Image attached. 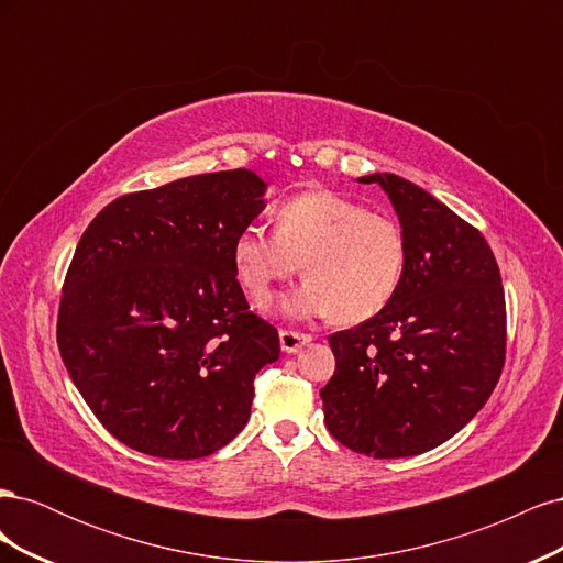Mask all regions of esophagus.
<instances>
[{"instance_id": "1", "label": "esophagus", "mask_w": 563, "mask_h": 563, "mask_svg": "<svg viewBox=\"0 0 563 563\" xmlns=\"http://www.w3.org/2000/svg\"><path fill=\"white\" fill-rule=\"evenodd\" d=\"M312 340V335L308 333H298V331H279V343H282V350L286 354H296L300 352L305 345H308Z\"/></svg>"}]
</instances>
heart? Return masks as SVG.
Wrapping results in <instances>:
<instances>
[{"mask_svg": "<svg viewBox=\"0 0 563 563\" xmlns=\"http://www.w3.org/2000/svg\"><path fill=\"white\" fill-rule=\"evenodd\" d=\"M272 223L275 234L246 228L232 242L234 275L258 308L298 269L305 284L284 302L291 317L360 323L395 296L406 246L391 218L350 197L310 190L279 203Z\"/></svg>", "mask_w": 563, "mask_h": 563, "instance_id": "obj_1", "label": "heart"}]
</instances>
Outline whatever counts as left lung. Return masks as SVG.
Here are the masks:
<instances>
[{"label": "left lung", "mask_w": 563, "mask_h": 563, "mask_svg": "<svg viewBox=\"0 0 563 563\" xmlns=\"http://www.w3.org/2000/svg\"><path fill=\"white\" fill-rule=\"evenodd\" d=\"M378 183L395 207L406 258L395 296L329 335L335 373L319 395L340 444L406 457L444 444L482 411L505 364V291L482 232L395 174Z\"/></svg>", "instance_id": "obj_1"}]
</instances>
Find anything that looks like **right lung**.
Returning a JSON list of instances; mask_svg holds the SVG:
<instances>
[{
    "instance_id": "obj_1",
    "label": "right lung",
    "mask_w": 563,
    "mask_h": 563,
    "mask_svg": "<svg viewBox=\"0 0 563 563\" xmlns=\"http://www.w3.org/2000/svg\"><path fill=\"white\" fill-rule=\"evenodd\" d=\"M249 168L110 201L65 275L58 350L100 424L133 451L192 460L242 432L279 333L249 310L232 242L265 209Z\"/></svg>"
}]
</instances>
